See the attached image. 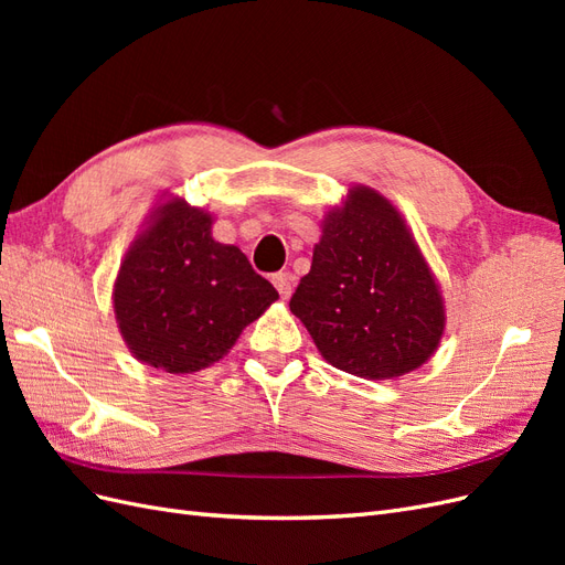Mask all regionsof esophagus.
<instances>
[{
	"label": "esophagus",
	"mask_w": 565,
	"mask_h": 565,
	"mask_svg": "<svg viewBox=\"0 0 565 565\" xmlns=\"http://www.w3.org/2000/svg\"><path fill=\"white\" fill-rule=\"evenodd\" d=\"M273 285H276L282 299H289V295H292V287H295V278L289 276V273H276V276H273Z\"/></svg>",
	"instance_id": "1"
}]
</instances>
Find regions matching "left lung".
<instances>
[{"mask_svg": "<svg viewBox=\"0 0 565 565\" xmlns=\"http://www.w3.org/2000/svg\"><path fill=\"white\" fill-rule=\"evenodd\" d=\"M289 311L324 361L365 380L417 370L446 328L438 285L415 237L396 207L365 185L324 218Z\"/></svg>", "mask_w": 565, "mask_h": 565, "instance_id": "left-lung-1", "label": "left lung"}]
</instances>
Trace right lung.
Wrapping results in <instances>:
<instances>
[{"label":"right lung","instance_id":"obj_1","mask_svg":"<svg viewBox=\"0 0 565 565\" xmlns=\"http://www.w3.org/2000/svg\"><path fill=\"white\" fill-rule=\"evenodd\" d=\"M210 228V214L167 202L119 266L115 316L141 363L172 374L207 367L278 299L247 256Z\"/></svg>","mask_w":565,"mask_h":565}]
</instances>
